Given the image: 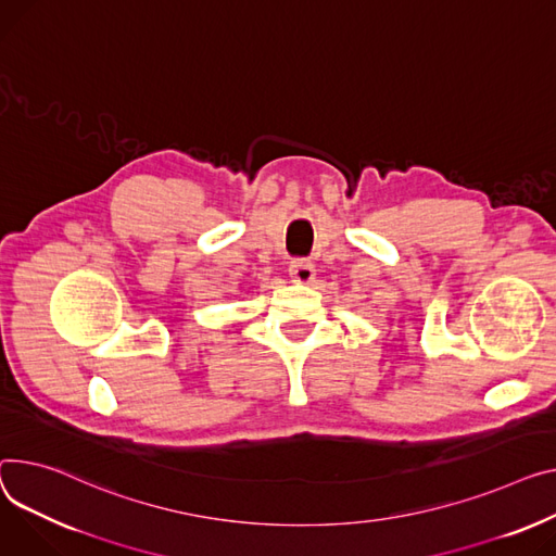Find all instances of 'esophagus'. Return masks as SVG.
Masks as SVG:
<instances>
[{"mask_svg": "<svg viewBox=\"0 0 556 556\" xmlns=\"http://www.w3.org/2000/svg\"><path fill=\"white\" fill-rule=\"evenodd\" d=\"M288 273L292 281L298 283H311L315 279V266L308 262V258H294V262H290Z\"/></svg>", "mask_w": 556, "mask_h": 556, "instance_id": "esophagus-1", "label": "esophagus"}]
</instances>
